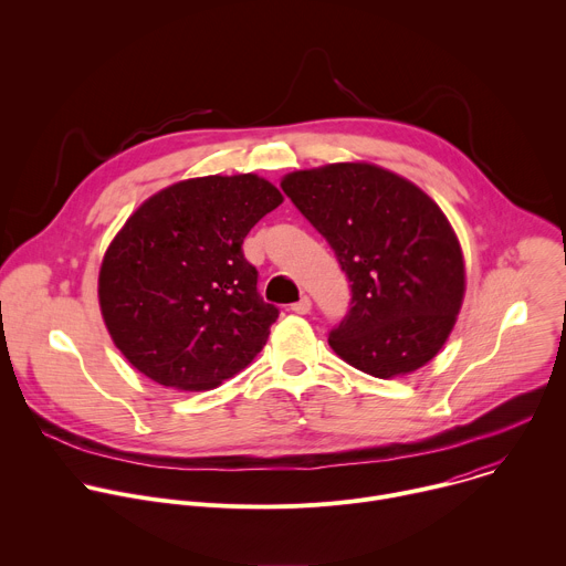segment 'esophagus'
<instances>
[{
	"instance_id": "obj_1",
	"label": "esophagus",
	"mask_w": 566,
	"mask_h": 566,
	"mask_svg": "<svg viewBox=\"0 0 566 566\" xmlns=\"http://www.w3.org/2000/svg\"><path fill=\"white\" fill-rule=\"evenodd\" d=\"M291 311L293 313H300V315H306L311 311V300L306 295H302L295 304H291Z\"/></svg>"
}]
</instances>
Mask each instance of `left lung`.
<instances>
[{
    "mask_svg": "<svg viewBox=\"0 0 566 566\" xmlns=\"http://www.w3.org/2000/svg\"><path fill=\"white\" fill-rule=\"evenodd\" d=\"M282 190L329 241L352 282V308L329 334L332 349L376 378L430 363L465 291L459 239L441 208L371 164L297 170Z\"/></svg>",
    "mask_w": 566,
    "mask_h": 566,
    "instance_id": "1",
    "label": "left lung"
}]
</instances>
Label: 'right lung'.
<instances>
[{
    "mask_svg": "<svg viewBox=\"0 0 566 566\" xmlns=\"http://www.w3.org/2000/svg\"><path fill=\"white\" fill-rule=\"evenodd\" d=\"M284 197L258 175L179 181L149 197L109 244L98 300L120 354L158 385L201 391L266 345L280 311L241 244Z\"/></svg>",
    "mask_w": 566,
    "mask_h": 566,
    "instance_id": "obj_1",
    "label": "right lung"
}]
</instances>
